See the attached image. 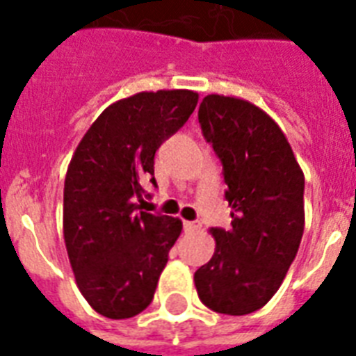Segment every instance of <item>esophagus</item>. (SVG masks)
<instances>
[{
  "label": "esophagus",
  "instance_id": "34e87169",
  "mask_svg": "<svg viewBox=\"0 0 356 356\" xmlns=\"http://www.w3.org/2000/svg\"><path fill=\"white\" fill-rule=\"evenodd\" d=\"M200 227H201L200 222H183L184 233H195Z\"/></svg>",
  "mask_w": 356,
  "mask_h": 356
}]
</instances>
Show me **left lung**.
<instances>
[{"label": "left lung", "mask_w": 356, "mask_h": 356, "mask_svg": "<svg viewBox=\"0 0 356 356\" xmlns=\"http://www.w3.org/2000/svg\"><path fill=\"white\" fill-rule=\"evenodd\" d=\"M197 118L223 164L233 222L211 229L216 249L194 273L195 290L214 312L243 316L273 298L296 259L305 175L281 127L253 103L209 94Z\"/></svg>", "instance_id": "1"}]
</instances>
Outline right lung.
<instances>
[{"label": "right lung", "instance_id": "add662e5", "mask_svg": "<svg viewBox=\"0 0 356 356\" xmlns=\"http://www.w3.org/2000/svg\"><path fill=\"white\" fill-rule=\"evenodd\" d=\"M197 92H138L108 105L81 138L64 179L63 231L75 282L92 309L125 320L147 309L179 218L140 211L155 151L183 127Z\"/></svg>", "mask_w": 356, "mask_h": 356}]
</instances>
